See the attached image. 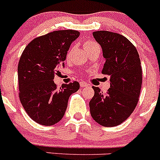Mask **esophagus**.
<instances>
[{"mask_svg":"<svg viewBox=\"0 0 160 160\" xmlns=\"http://www.w3.org/2000/svg\"><path fill=\"white\" fill-rule=\"evenodd\" d=\"M80 86L83 88V87H87L89 85L87 82H80Z\"/></svg>","mask_w":160,"mask_h":160,"instance_id":"34e87169","label":"esophagus"}]
</instances>
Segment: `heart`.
I'll return each mask as SVG.
<instances>
[{"label":"heart","mask_w":160,"mask_h":160,"mask_svg":"<svg viewBox=\"0 0 160 160\" xmlns=\"http://www.w3.org/2000/svg\"><path fill=\"white\" fill-rule=\"evenodd\" d=\"M95 45H97V44L94 43V42H86L84 43V48H85V49H86V50H87V49H90V48L93 47V46H95ZM71 52H72V49H70V50L68 51V53H67V56H66V58H70V53H71Z\"/></svg>","instance_id":"obj_1"}]
</instances>
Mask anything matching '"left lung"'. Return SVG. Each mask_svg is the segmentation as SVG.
<instances>
[{"label":"left lung","mask_w":160,"mask_h":160,"mask_svg":"<svg viewBox=\"0 0 160 160\" xmlns=\"http://www.w3.org/2000/svg\"><path fill=\"white\" fill-rule=\"evenodd\" d=\"M93 36L102 49L106 62L102 73L111 77V87L103 94L93 87L90 114L103 127H115L128 119L138 102L142 79L139 55L122 35L101 30L93 32Z\"/></svg>","instance_id":"1"}]
</instances>
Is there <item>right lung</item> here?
Here are the masks:
<instances>
[{"mask_svg": "<svg viewBox=\"0 0 160 160\" xmlns=\"http://www.w3.org/2000/svg\"><path fill=\"white\" fill-rule=\"evenodd\" d=\"M80 35L65 29L35 38L24 49L18 63L19 98L25 112L43 126L54 125L64 116L69 98L78 91V82L63 84L53 82L58 69L64 66L67 51Z\"/></svg>", "mask_w": 160, "mask_h": 160, "instance_id": "right-lung-1", "label": "right lung"}]
</instances>
